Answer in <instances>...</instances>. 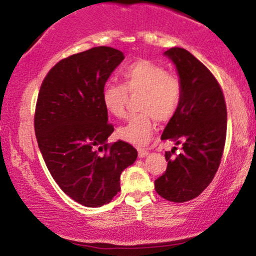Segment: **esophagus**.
Segmentation results:
<instances>
[{
  "label": "esophagus",
  "mask_w": 256,
  "mask_h": 256,
  "mask_svg": "<svg viewBox=\"0 0 256 256\" xmlns=\"http://www.w3.org/2000/svg\"><path fill=\"white\" fill-rule=\"evenodd\" d=\"M148 155V150L146 149H143V148H138V156L140 158H144Z\"/></svg>",
  "instance_id": "esophagus-1"
}]
</instances>
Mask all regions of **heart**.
<instances>
[{"label":"heart","mask_w":256,"mask_h":256,"mask_svg":"<svg viewBox=\"0 0 256 256\" xmlns=\"http://www.w3.org/2000/svg\"><path fill=\"white\" fill-rule=\"evenodd\" d=\"M122 84L107 83L102 89V102L108 113L124 118L128 94L142 92L138 110L128 122L119 128L122 140L134 146H143L150 140L154 120L165 122L174 116L182 100V80L177 74L167 72L162 64L152 61H134L122 72Z\"/></svg>","instance_id":"heart-1"}]
</instances>
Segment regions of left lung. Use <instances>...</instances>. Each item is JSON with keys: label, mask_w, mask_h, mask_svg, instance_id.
<instances>
[{"label": "left lung", "mask_w": 256, "mask_h": 256, "mask_svg": "<svg viewBox=\"0 0 256 256\" xmlns=\"http://www.w3.org/2000/svg\"><path fill=\"white\" fill-rule=\"evenodd\" d=\"M182 80V100L161 140L182 144L173 156L166 152L167 168L155 180V190L172 202L198 198L218 171L226 140L228 113L222 88L212 72L183 48L165 52ZM176 148V146H174Z\"/></svg>", "instance_id": "left-lung-1"}]
</instances>
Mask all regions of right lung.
Segmentation results:
<instances>
[{
    "mask_svg": "<svg viewBox=\"0 0 256 256\" xmlns=\"http://www.w3.org/2000/svg\"><path fill=\"white\" fill-rule=\"evenodd\" d=\"M124 54L95 46L62 58L38 92L34 134L46 167L60 189L78 204L101 207L120 192V174L137 158L124 140L107 143L114 131L102 89Z\"/></svg>",
    "mask_w": 256,
    "mask_h": 256,
    "instance_id": "1",
    "label": "right lung"
}]
</instances>
